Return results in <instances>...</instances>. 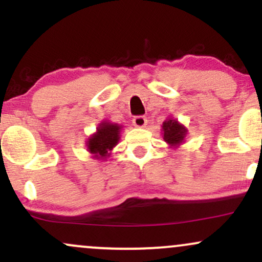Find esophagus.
Masks as SVG:
<instances>
[{"label":"esophagus","instance_id":"obj_1","mask_svg":"<svg viewBox=\"0 0 262 262\" xmlns=\"http://www.w3.org/2000/svg\"><path fill=\"white\" fill-rule=\"evenodd\" d=\"M146 123H148V121H146V118L144 116H137L133 118V124L137 128H144L146 125Z\"/></svg>","mask_w":262,"mask_h":262}]
</instances>
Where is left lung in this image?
<instances>
[{
	"mask_svg": "<svg viewBox=\"0 0 262 262\" xmlns=\"http://www.w3.org/2000/svg\"><path fill=\"white\" fill-rule=\"evenodd\" d=\"M162 138L166 141L169 148L177 149L180 145L185 143L186 135H187V128L181 124L177 119L172 117H167L166 121L161 125Z\"/></svg>",
	"mask_w": 262,
	"mask_h": 262,
	"instance_id": "left-lung-1",
	"label": "left lung"
}]
</instances>
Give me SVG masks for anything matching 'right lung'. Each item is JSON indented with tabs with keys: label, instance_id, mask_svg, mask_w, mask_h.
Returning a JSON list of instances; mask_svg holds the SVG:
<instances>
[{
	"label": "right lung",
	"instance_id": "right-lung-1",
	"mask_svg": "<svg viewBox=\"0 0 262 262\" xmlns=\"http://www.w3.org/2000/svg\"><path fill=\"white\" fill-rule=\"evenodd\" d=\"M122 125L110 121H102L96 132L86 141L87 151L95 160H106L112 154L114 146L121 139Z\"/></svg>",
	"mask_w": 262,
	"mask_h": 262
}]
</instances>
